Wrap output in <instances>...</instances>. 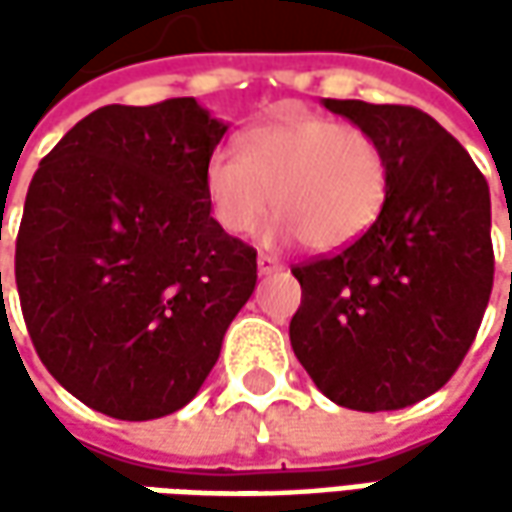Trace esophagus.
Listing matches in <instances>:
<instances>
[{"mask_svg":"<svg viewBox=\"0 0 512 512\" xmlns=\"http://www.w3.org/2000/svg\"><path fill=\"white\" fill-rule=\"evenodd\" d=\"M256 265H259V273H262V276H270V273H279V270H282V262H279L276 256H267V253H259Z\"/></svg>","mask_w":512,"mask_h":512,"instance_id":"obj_1","label":"esophagus"}]
</instances>
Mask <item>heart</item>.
Masks as SVG:
<instances>
[{
    "mask_svg": "<svg viewBox=\"0 0 512 512\" xmlns=\"http://www.w3.org/2000/svg\"><path fill=\"white\" fill-rule=\"evenodd\" d=\"M205 196L227 233L256 230L273 202L270 239L342 250L382 213L387 156L364 128L287 108L245 130L239 156L216 150L207 159Z\"/></svg>",
    "mask_w": 512,
    "mask_h": 512,
    "instance_id": "heart-1",
    "label": "heart"
}]
</instances>
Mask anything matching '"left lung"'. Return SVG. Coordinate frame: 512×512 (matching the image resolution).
Here are the masks:
<instances>
[{
	"instance_id": "1",
	"label": "left lung",
	"mask_w": 512,
	"mask_h": 512,
	"mask_svg": "<svg viewBox=\"0 0 512 512\" xmlns=\"http://www.w3.org/2000/svg\"><path fill=\"white\" fill-rule=\"evenodd\" d=\"M379 139L387 196L362 239L293 267L290 344L330 402L379 413L459 370L493 290L490 187L470 153L410 105L322 99Z\"/></svg>"
}]
</instances>
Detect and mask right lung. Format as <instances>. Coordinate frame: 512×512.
<instances>
[{
  "instance_id": "right-lung-1",
  "label": "right lung",
  "mask_w": 512,
  "mask_h": 512,
  "mask_svg": "<svg viewBox=\"0 0 512 512\" xmlns=\"http://www.w3.org/2000/svg\"><path fill=\"white\" fill-rule=\"evenodd\" d=\"M225 130L190 96L105 105L33 173L16 236L22 316L50 376L105 416L185 407L256 287V250L205 196Z\"/></svg>"
}]
</instances>
